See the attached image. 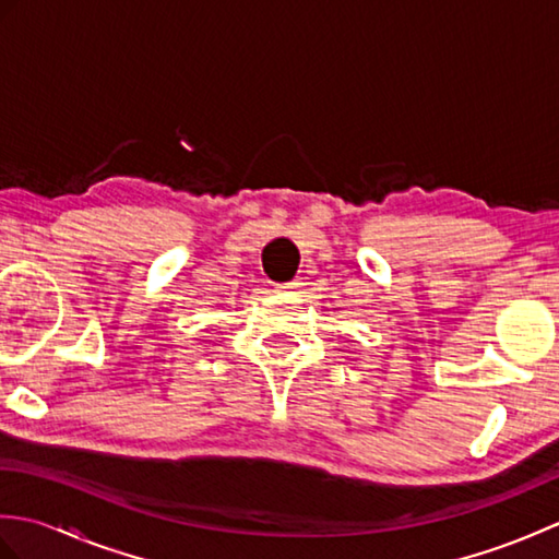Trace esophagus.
Listing matches in <instances>:
<instances>
[{
  "label": "esophagus",
  "mask_w": 559,
  "mask_h": 559,
  "mask_svg": "<svg viewBox=\"0 0 559 559\" xmlns=\"http://www.w3.org/2000/svg\"><path fill=\"white\" fill-rule=\"evenodd\" d=\"M298 288H300V283H295V281L293 283H283V286H278L281 293H295Z\"/></svg>",
  "instance_id": "esophagus-1"
}]
</instances>
